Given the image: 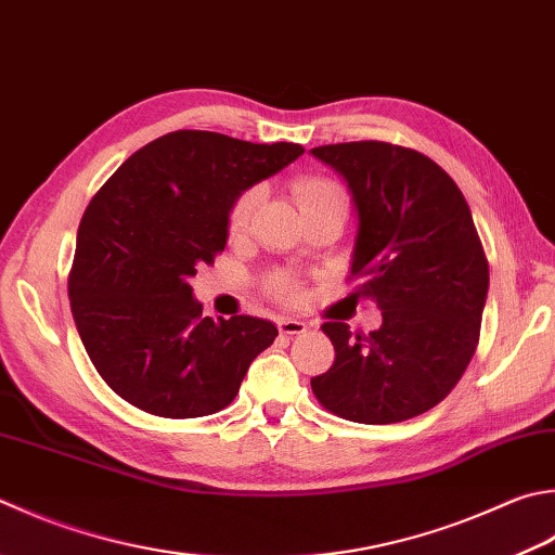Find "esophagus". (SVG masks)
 <instances>
[{"instance_id": "34e87169", "label": "esophagus", "mask_w": 555, "mask_h": 555, "mask_svg": "<svg viewBox=\"0 0 555 555\" xmlns=\"http://www.w3.org/2000/svg\"><path fill=\"white\" fill-rule=\"evenodd\" d=\"M278 328H280L282 336H299V333H305L309 326L299 319H280Z\"/></svg>"}]
</instances>
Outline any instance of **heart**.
Returning a JSON list of instances; mask_svg holds the SVG:
<instances>
[{"mask_svg": "<svg viewBox=\"0 0 555 555\" xmlns=\"http://www.w3.org/2000/svg\"><path fill=\"white\" fill-rule=\"evenodd\" d=\"M292 191H295V197H297L301 210L313 203L345 201L340 185L328 181V179H321V176H309V179L297 181ZM256 201H258L256 188H248V191L238 193L234 197V203H232V207H229V215H227L229 232L232 234L244 232V229L248 227L250 212H254V207H256ZM266 292L273 299L285 301V305H299V301L305 299V287H301V282L292 273H285V270H280V273H273L266 280Z\"/></svg>", "mask_w": 555, "mask_h": 555, "instance_id": "heart-1", "label": "heart"}]
</instances>
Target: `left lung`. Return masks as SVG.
I'll return each mask as SVG.
<instances>
[{"label":"left lung","mask_w":555,"mask_h":555,"mask_svg":"<svg viewBox=\"0 0 555 555\" xmlns=\"http://www.w3.org/2000/svg\"><path fill=\"white\" fill-rule=\"evenodd\" d=\"M358 207L348 280L354 297L382 309L364 336L326 321L336 350L311 391L333 415L364 425L411 421L430 411L472 362L488 295V258L459 185L415 150L362 140L313 147Z\"/></svg>","instance_id":"1"}]
</instances>
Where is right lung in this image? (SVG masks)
Returning a JSON list of instances; mask_svg holds the SVG:
<instances>
[{
    "label": "right lung",
    "mask_w": 555,
    "mask_h": 555,
    "mask_svg": "<svg viewBox=\"0 0 555 555\" xmlns=\"http://www.w3.org/2000/svg\"><path fill=\"white\" fill-rule=\"evenodd\" d=\"M305 154L176 130L144 144L83 212L69 305L89 360L111 389L159 417H201L234 401L275 323L203 317L188 285L227 246L234 197Z\"/></svg>",
    "instance_id": "right-lung-1"
}]
</instances>
